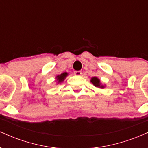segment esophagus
Returning <instances> with one entry per match:
<instances>
[{
    "mask_svg": "<svg viewBox=\"0 0 148 148\" xmlns=\"http://www.w3.org/2000/svg\"><path fill=\"white\" fill-rule=\"evenodd\" d=\"M74 74L75 76H78L82 75V72H81V71H75V72H74Z\"/></svg>",
    "mask_w": 148,
    "mask_h": 148,
    "instance_id": "1",
    "label": "esophagus"
}]
</instances>
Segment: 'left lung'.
I'll list each match as a JSON object with an SVG mask.
<instances>
[{
  "label": "left lung",
  "instance_id": "obj_1",
  "mask_svg": "<svg viewBox=\"0 0 148 148\" xmlns=\"http://www.w3.org/2000/svg\"><path fill=\"white\" fill-rule=\"evenodd\" d=\"M90 82L93 84V86H94L95 87H97L98 88H101V89H103V88L106 87V85L101 84V81H100V79H98V78L96 77V76L91 78Z\"/></svg>",
  "mask_w": 148,
  "mask_h": 148
}]
</instances>
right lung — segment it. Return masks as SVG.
<instances>
[{
    "label": "right lung",
    "mask_w": 148,
    "mask_h": 148,
    "mask_svg": "<svg viewBox=\"0 0 148 148\" xmlns=\"http://www.w3.org/2000/svg\"><path fill=\"white\" fill-rule=\"evenodd\" d=\"M67 76H68V73L63 72V73H62V74L58 75L57 76H56V79L57 84H61L62 82H63L64 80L66 79V77H67Z\"/></svg>",
    "instance_id": "1"
}]
</instances>
